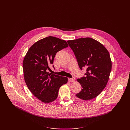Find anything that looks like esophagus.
<instances>
[{"label":"esophagus","instance_id":"34e87169","mask_svg":"<svg viewBox=\"0 0 130 130\" xmlns=\"http://www.w3.org/2000/svg\"><path fill=\"white\" fill-rule=\"evenodd\" d=\"M68 81H69V82H74L75 81V78H74V77H72V78H68Z\"/></svg>","mask_w":130,"mask_h":130}]
</instances>
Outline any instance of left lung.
Here are the masks:
<instances>
[{
	"instance_id": "8db88e82",
	"label": "left lung",
	"mask_w": 130,
	"mask_h": 130,
	"mask_svg": "<svg viewBox=\"0 0 130 130\" xmlns=\"http://www.w3.org/2000/svg\"><path fill=\"white\" fill-rule=\"evenodd\" d=\"M78 65L82 70L86 68L84 76L77 81L82 90L76 96L89 100L98 96L105 87L112 69V62L108 51L99 42L90 38L68 41Z\"/></svg>"
}]
</instances>
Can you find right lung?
<instances>
[{"label": "right lung", "mask_w": 130, "mask_h": 130, "mask_svg": "<svg viewBox=\"0 0 130 130\" xmlns=\"http://www.w3.org/2000/svg\"><path fill=\"white\" fill-rule=\"evenodd\" d=\"M68 47L65 41L50 36L34 43L25 57L23 68L26 85L33 95L44 103L56 99L60 87L68 81L66 77L48 72L56 53Z\"/></svg>", "instance_id": "add662e5"}]
</instances>
